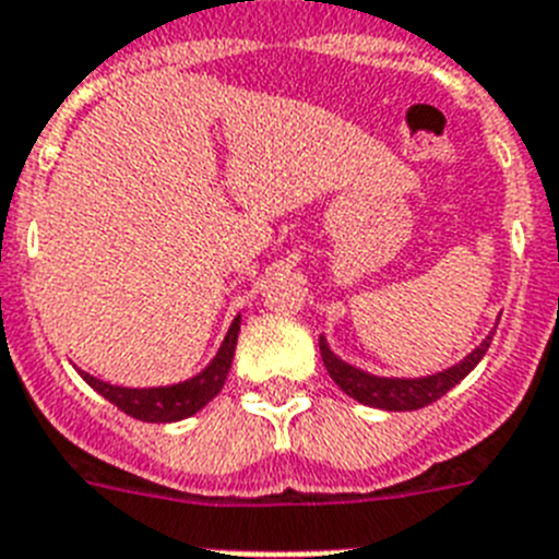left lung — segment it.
Wrapping results in <instances>:
<instances>
[{
	"instance_id": "left-lung-1",
	"label": "left lung",
	"mask_w": 559,
	"mask_h": 559,
	"mask_svg": "<svg viewBox=\"0 0 559 559\" xmlns=\"http://www.w3.org/2000/svg\"><path fill=\"white\" fill-rule=\"evenodd\" d=\"M492 334L475 352H469L459 366L448 368V371L430 373V377H419V380H394V377H373V373L360 371V368L340 360L337 354H332V348L326 346L323 337H320V357H323V366H326L329 377L352 400L362 402L368 407H382V411H419V407L433 405L436 400H441L450 388L459 385L481 362L489 343H492Z\"/></svg>"
}]
</instances>
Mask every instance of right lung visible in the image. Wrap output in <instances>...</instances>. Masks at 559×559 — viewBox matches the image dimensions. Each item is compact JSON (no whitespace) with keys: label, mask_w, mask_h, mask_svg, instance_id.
Returning a JSON list of instances; mask_svg holds the SVG:
<instances>
[{"label":"right lung","mask_w":559,"mask_h":559,"mask_svg":"<svg viewBox=\"0 0 559 559\" xmlns=\"http://www.w3.org/2000/svg\"><path fill=\"white\" fill-rule=\"evenodd\" d=\"M239 323L241 318H236L230 323V332H227L225 343H222L219 354L213 357L211 366L202 373H197L193 380L179 382V385L168 388H120L109 385V382L92 377V373L81 371L86 382H90L95 391H98L104 400H109L111 405H118L123 414L134 416L140 421H179L193 416L197 411L207 405L213 396L219 394L222 385L227 380V371L233 366V352H236V340H239Z\"/></svg>","instance_id":"right-lung-1"}]
</instances>
